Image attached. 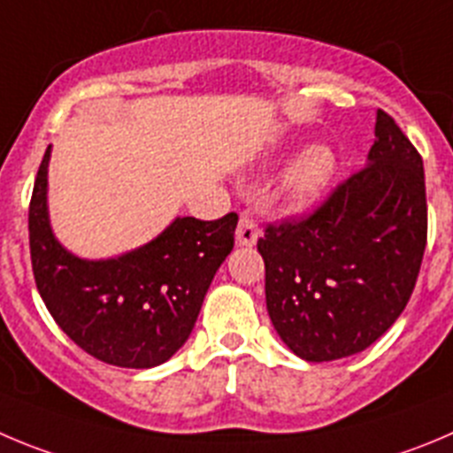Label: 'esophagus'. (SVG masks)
Instances as JSON below:
<instances>
[{
    "label": "esophagus",
    "mask_w": 453,
    "mask_h": 453,
    "mask_svg": "<svg viewBox=\"0 0 453 453\" xmlns=\"http://www.w3.org/2000/svg\"><path fill=\"white\" fill-rule=\"evenodd\" d=\"M259 239V227H257V221L252 219L250 212L241 214L239 227H236L234 241L239 248H252Z\"/></svg>",
    "instance_id": "esophagus-1"
}]
</instances>
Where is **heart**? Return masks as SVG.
Masks as SVG:
<instances>
[{
	"mask_svg": "<svg viewBox=\"0 0 453 453\" xmlns=\"http://www.w3.org/2000/svg\"><path fill=\"white\" fill-rule=\"evenodd\" d=\"M290 150H295V145H284V150L277 156H284ZM337 169H340V160L331 145H324V142L308 145L295 156L281 176V185H279L281 201L290 210H308L326 196L337 176Z\"/></svg>",
	"mask_w": 453,
	"mask_h": 453,
	"instance_id": "heart-1",
	"label": "heart"
}]
</instances>
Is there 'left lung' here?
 <instances>
[{"instance_id": "8db88e82", "label": "left lung", "mask_w": 453, "mask_h": 453, "mask_svg": "<svg viewBox=\"0 0 453 453\" xmlns=\"http://www.w3.org/2000/svg\"><path fill=\"white\" fill-rule=\"evenodd\" d=\"M426 246L425 169L391 116L378 111L366 165L311 219L265 230V306L306 362L369 349L407 306Z\"/></svg>"}]
</instances>
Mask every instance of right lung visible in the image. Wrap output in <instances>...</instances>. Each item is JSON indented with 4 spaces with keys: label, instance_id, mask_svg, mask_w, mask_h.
<instances>
[{
    "label": "right lung",
    "instance_id": "add662e5",
    "mask_svg": "<svg viewBox=\"0 0 453 453\" xmlns=\"http://www.w3.org/2000/svg\"><path fill=\"white\" fill-rule=\"evenodd\" d=\"M50 150L28 207L35 284L58 326L96 360L151 369L188 342L214 274L234 248L239 217H176L160 234L109 259H84L60 243L49 214Z\"/></svg>",
    "mask_w": 453,
    "mask_h": 453
}]
</instances>
